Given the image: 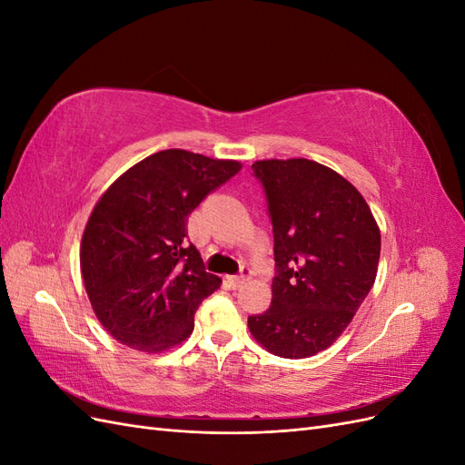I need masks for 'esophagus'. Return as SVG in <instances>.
Listing matches in <instances>:
<instances>
[{"mask_svg":"<svg viewBox=\"0 0 465 465\" xmlns=\"http://www.w3.org/2000/svg\"><path fill=\"white\" fill-rule=\"evenodd\" d=\"M250 277H252V270H250V267H242L241 275L231 277V283H232V287H241V285L246 283V281H248Z\"/></svg>","mask_w":465,"mask_h":465,"instance_id":"esophagus-1","label":"esophagus"}]
</instances>
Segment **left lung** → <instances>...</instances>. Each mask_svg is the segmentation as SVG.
<instances>
[{"label": "left lung", "mask_w": 465, "mask_h": 465, "mask_svg": "<svg viewBox=\"0 0 465 465\" xmlns=\"http://www.w3.org/2000/svg\"><path fill=\"white\" fill-rule=\"evenodd\" d=\"M273 224L272 306L248 318L270 353L306 359L328 349L374 285L380 229L361 192L308 159L252 164Z\"/></svg>", "instance_id": "1"}]
</instances>
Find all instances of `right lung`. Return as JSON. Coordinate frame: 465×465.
Listing matches in <instances>:
<instances>
[{"label":"right lung","mask_w":465,"mask_h":465,"mask_svg":"<svg viewBox=\"0 0 465 465\" xmlns=\"http://www.w3.org/2000/svg\"><path fill=\"white\" fill-rule=\"evenodd\" d=\"M242 164L164 149L128 168L96 202L81 238V275L103 328L143 353H163L193 331V314L221 287L186 223L209 192Z\"/></svg>","instance_id":"add662e5"}]
</instances>
